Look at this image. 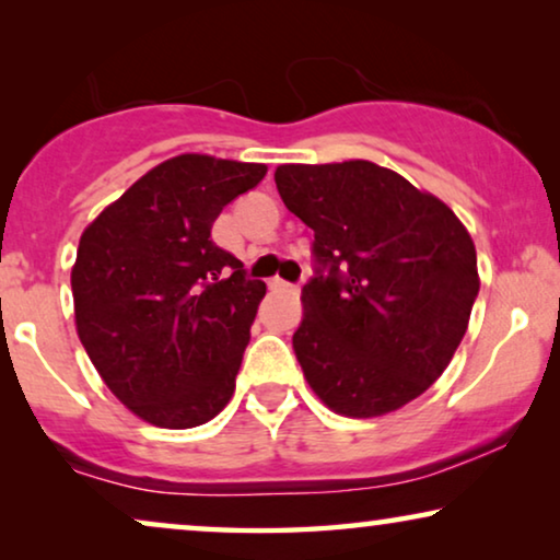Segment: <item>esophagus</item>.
<instances>
[{"mask_svg": "<svg viewBox=\"0 0 560 560\" xmlns=\"http://www.w3.org/2000/svg\"><path fill=\"white\" fill-rule=\"evenodd\" d=\"M267 288H270L272 293H282V290H295V285H290V282L280 280V278H270V280H267Z\"/></svg>", "mask_w": 560, "mask_h": 560, "instance_id": "obj_1", "label": "esophagus"}]
</instances>
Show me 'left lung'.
<instances>
[{"instance_id": "obj_1", "label": "left lung", "mask_w": 560, "mask_h": 560, "mask_svg": "<svg viewBox=\"0 0 560 560\" xmlns=\"http://www.w3.org/2000/svg\"><path fill=\"white\" fill-rule=\"evenodd\" d=\"M280 198L313 229L293 349L318 400L377 418L446 370L479 293L477 249L441 198L370 160L278 165Z\"/></svg>"}]
</instances>
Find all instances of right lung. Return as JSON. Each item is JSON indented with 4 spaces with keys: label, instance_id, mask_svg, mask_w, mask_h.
I'll return each mask as SVG.
<instances>
[{
    "label": "right lung",
    "instance_id": "obj_1",
    "mask_svg": "<svg viewBox=\"0 0 560 560\" xmlns=\"http://www.w3.org/2000/svg\"><path fill=\"white\" fill-rule=\"evenodd\" d=\"M265 173L262 163L175 155L83 229L75 331L104 385L144 423L196 428L232 400L267 288L244 278L211 226Z\"/></svg>",
    "mask_w": 560,
    "mask_h": 560
}]
</instances>
